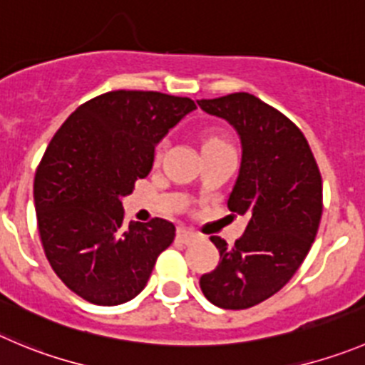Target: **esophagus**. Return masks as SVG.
Masks as SVG:
<instances>
[{
  "label": "esophagus",
  "instance_id": "obj_1",
  "mask_svg": "<svg viewBox=\"0 0 365 365\" xmlns=\"http://www.w3.org/2000/svg\"><path fill=\"white\" fill-rule=\"evenodd\" d=\"M197 238V232L190 231V229H179L177 231V240L182 242V244H190V242H193Z\"/></svg>",
  "mask_w": 365,
  "mask_h": 365
}]
</instances>
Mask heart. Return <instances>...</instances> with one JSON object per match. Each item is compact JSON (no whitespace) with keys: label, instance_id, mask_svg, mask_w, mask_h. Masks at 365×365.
<instances>
[{"label":"heart","instance_id":"obj_1","mask_svg":"<svg viewBox=\"0 0 365 365\" xmlns=\"http://www.w3.org/2000/svg\"><path fill=\"white\" fill-rule=\"evenodd\" d=\"M213 145H225V143L222 140H218V138H207L206 143H204V147H213ZM163 148H165V141H161V143L158 145V148H155V159L161 158Z\"/></svg>","mask_w":365,"mask_h":365}]
</instances>
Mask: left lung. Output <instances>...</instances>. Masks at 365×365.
Here are the masks:
<instances>
[{"label":"left lung","instance_id":"obj_1","mask_svg":"<svg viewBox=\"0 0 365 365\" xmlns=\"http://www.w3.org/2000/svg\"><path fill=\"white\" fill-rule=\"evenodd\" d=\"M197 103L237 128L242 165L227 207L249 217L235 245L210 238L220 262L200 290L215 307L245 310L279 292L307 258L322 215L321 172L297 125L255 95Z\"/></svg>","mask_w":365,"mask_h":365}]
</instances>
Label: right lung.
I'll return each instance as SVG.
<instances>
[{
	"instance_id": "1",
	"label": "right lung",
	"mask_w": 365,
	"mask_h": 365,
	"mask_svg": "<svg viewBox=\"0 0 365 365\" xmlns=\"http://www.w3.org/2000/svg\"><path fill=\"white\" fill-rule=\"evenodd\" d=\"M186 96L110 91L82 103L55 133L34 180L44 255L62 283L114 307L145 289L175 238L165 218L123 225L121 199L148 175L155 145L188 113Z\"/></svg>"
}]
</instances>
